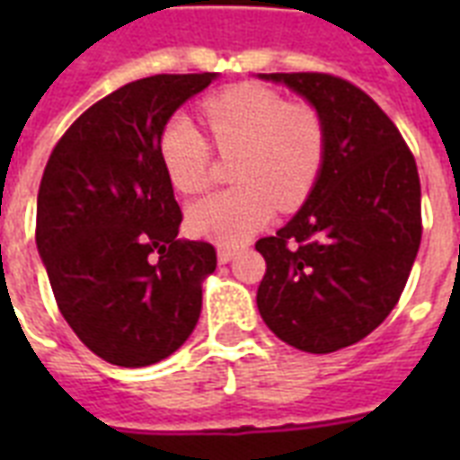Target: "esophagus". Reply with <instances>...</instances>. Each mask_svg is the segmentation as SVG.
Returning a JSON list of instances; mask_svg holds the SVG:
<instances>
[{"instance_id":"34e87169","label":"esophagus","mask_w":460,"mask_h":460,"mask_svg":"<svg viewBox=\"0 0 460 460\" xmlns=\"http://www.w3.org/2000/svg\"><path fill=\"white\" fill-rule=\"evenodd\" d=\"M217 258H219V262H231V260L236 258V248H231V245H219V248H217Z\"/></svg>"}]
</instances>
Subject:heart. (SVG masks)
<instances>
[{"label":"heart","instance_id":"b5f03b06","mask_svg":"<svg viewBox=\"0 0 460 460\" xmlns=\"http://www.w3.org/2000/svg\"><path fill=\"white\" fill-rule=\"evenodd\" d=\"M208 136L173 114L159 131V159L176 190L202 193L212 181V147L234 157L238 186L209 195L188 209L193 234L217 243H243L262 229L274 208H301L313 193L327 157V124L307 102H288L277 90L241 83L202 102Z\"/></svg>","mask_w":460,"mask_h":460}]
</instances>
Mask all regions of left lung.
Segmentation results:
<instances>
[{"mask_svg":"<svg viewBox=\"0 0 460 460\" xmlns=\"http://www.w3.org/2000/svg\"><path fill=\"white\" fill-rule=\"evenodd\" d=\"M327 124V157L298 215L255 248L267 262L258 310L281 341L334 353L375 332L399 303L422 238L411 147L367 93L339 75L262 74Z\"/></svg>","mask_w":460,"mask_h":460,"instance_id":"8db88e82","label":"left lung"}]
</instances>
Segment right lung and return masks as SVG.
<instances>
[{"mask_svg": "<svg viewBox=\"0 0 460 460\" xmlns=\"http://www.w3.org/2000/svg\"><path fill=\"white\" fill-rule=\"evenodd\" d=\"M217 74H157L114 90L68 126L38 190L40 258L54 301L95 356L146 367L198 324L208 241L179 238L183 219L159 159L166 119Z\"/></svg>", "mask_w": 460, "mask_h": 460, "instance_id": "right-lung-1", "label": "right lung"}]
</instances>
